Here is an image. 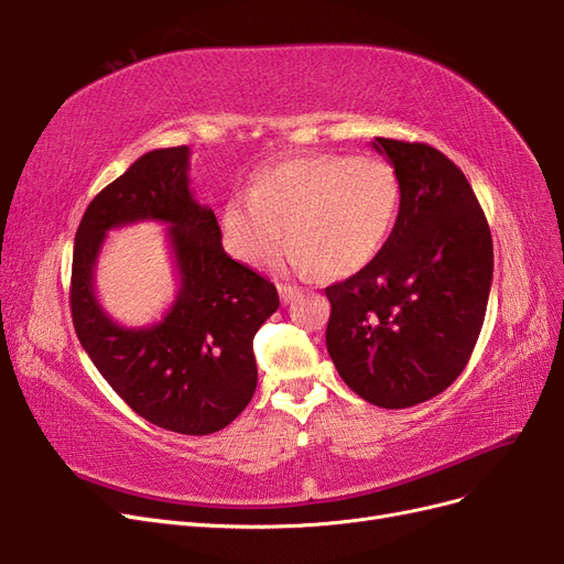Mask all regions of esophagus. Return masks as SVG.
<instances>
[{
    "mask_svg": "<svg viewBox=\"0 0 564 564\" xmlns=\"http://www.w3.org/2000/svg\"><path fill=\"white\" fill-rule=\"evenodd\" d=\"M278 289H280V301H282L284 305H289V303H292V301L299 296V289L292 286V284H280Z\"/></svg>",
    "mask_w": 564,
    "mask_h": 564,
    "instance_id": "obj_1",
    "label": "esophagus"
}]
</instances>
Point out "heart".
Wrapping results in <instances>:
<instances>
[{
  "instance_id": "b5f03b06",
  "label": "heart",
  "mask_w": 564,
  "mask_h": 564,
  "mask_svg": "<svg viewBox=\"0 0 564 564\" xmlns=\"http://www.w3.org/2000/svg\"><path fill=\"white\" fill-rule=\"evenodd\" d=\"M400 176L379 155L311 152L261 166L249 193L226 199L218 216L224 249L259 265L280 247L286 226L289 261L348 278L383 249L400 212Z\"/></svg>"
}]
</instances>
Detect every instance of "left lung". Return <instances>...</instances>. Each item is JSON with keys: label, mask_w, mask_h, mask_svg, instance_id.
Masks as SVG:
<instances>
[{"label": "left lung", "mask_w": 564, "mask_h": 564, "mask_svg": "<svg viewBox=\"0 0 564 564\" xmlns=\"http://www.w3.org/2000/svg\"><path fill=\"white\" fill-rule=\"evenodd\" d=\"M400 176L395 228L369 265L324 289L327 350L362 400L404 409L440 395L480 336L494 247L464 172L425 143L373 141Z\"/></svg>", "instance_id": "left-lung-1"}]
</instances>
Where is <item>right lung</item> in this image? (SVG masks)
<instances>
[{"instance_id":"1","label":"right lung","mask_w":564,"mask_h":564,"mask_svg":"<svg viewBox=\"0 0 564 564\" xmlns=\"http://www.w3.org/2000/svg\"><path fill=\"white\" fill-rule=\"evenodd\" d=\"M187 145L150 150L91 199L75 235L70 311L82 348L135 414L181 435H209L253 398V336L280 296L226 253L214 212L187 187ZM135 219L170 224L182 289L162 323L129 330L99 308L93 268L105 232Z\"/></svg>"}]
</instances>
